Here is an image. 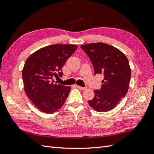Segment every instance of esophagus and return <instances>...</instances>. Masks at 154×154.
Wrapping results in <instances>:
<instances>
[{"label":"esophagus","instance_id":"1","mask_svg":"<svg viewBox=\"0 0 154 154\" xmlns=\"http://www.w3.org/2000/svg\"><path fill=\"white\" fill-rule=\"evenodd\" d=\"M76 87L78 88H79L80 90H82V91H84L86 89V87H80V86H78V85H76Z\"/></svg>","mask_w":154,"mask_h":154}]
</instances>
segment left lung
Segmentation results:
<instances>
[{
    "instance_id": "left-lung-1",
    "label": "left lung",
    "mask_w": 154,
    "mask_h": 154,
    "mask_svg": "<svg viewBox=\"0 0 154 154\" xmlns=\"http://www.w3.org/2000/svg\"><path fill=\"white\" fill-rule=\"evenodd\" d=\"M80 48L91 60L95 74H103L100 90L88 103L96 111L112 110L128 92L131 76L128 60L122 51L102 42L82 45Z\"/></svg>"
}]
</instances>
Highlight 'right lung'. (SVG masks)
<instances>
[{
    "instance_id": "add662e5",
    "label": "right lung",
    "mask_w": 154,
    "mask_h": 154,
    "mask_svg": "<svg viewBox=\"0 0 154 154\" xmlns=\"http://www.w3.org/2000/svg\"><path fill=\"white\" fill-rule=\"evenodd\" d=\"M77 49L76 45L53 44L41 48L27 58L22 70L27 96L37 109L52 114L61 108L71 87L54 83L53 77H62V68Z\"/></svg>"
}]
</instances>
